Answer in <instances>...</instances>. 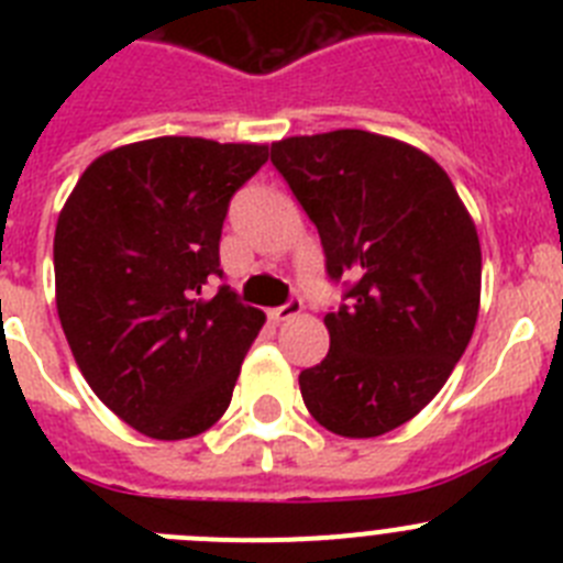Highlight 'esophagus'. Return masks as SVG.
Listing matches in <instances>:
<instances>
[{"label":"esophagus","mask_w":563,"mask_h":563,"mask_svg":"<svg viewBox=\"0 0 563 563\" xmlns=\"http://www.w3.org/2000/svg\"><path fill=\"white\" fill-rule=\"evenodd\" d=\"M301 310H305V301H301V298H298V296H292L290 301H285V305H282V307H273V310L267 312V316H271L273 321H276V324H282V321H290V318H296Z\"/></svg>","instance_id":"1"}]
</instances>
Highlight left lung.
<instances>
[{"instance_id": "left-lung-1", "label": "left lung", "mask_w": 563, "mask_h": 563, "mask_svg": "<svg viewBox=\"0 0 563 563\" xmlns=\"http://www.w3.org/2000/svg\"><path fill=\"white\" fill-rule=\"evenodd\" d=\"M271 163L318 228L343 305L330 352L298 375L310 415L380 437L434 400L474 335L482 251L449 174L395 137L338 129L287 137Z\"/></svg>"}]
</instances>
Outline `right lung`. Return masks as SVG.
<instances>
[{
  "label": "right lung",
  "instance_id": "obj_1",
  "mask_svg": "<svg viewBox=\"0 0 563 563\" xmlns=\"http://www.w3.org/2000/svg\"><path fill=\"white\" fill-rule=\"evenodd\" d=\"M267 146L154 137L89 163L58 213L53 265L64 335L103 406L154 440L202 434L231 406L265 312L222 278L231 197Z\"/></svg>",
  "mask_w": 563,
  "mask_h": 563
}]
</instances>
